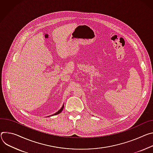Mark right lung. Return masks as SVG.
<instances>
[{
  "label": "right lung",
  "instance_id": "add662e5",
  "mask_svg": "<svg viewBox=\"0 0 153 153\" xmlns=\"http://www.w3.org/2000/svg\"><path fill=\"white\" fill-rule=\"evenodd\" d=\"M63 109H64V105H63V106H62V108L57 112H56L55 114H53V115H57V114H59V113H61V112H62V111L63 110Z\"/></svg>",
  "mask_w": 153,
  "mask_h": 153
}]
</instances>
